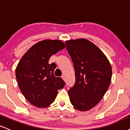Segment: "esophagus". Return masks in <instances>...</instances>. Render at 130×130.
I'll list each match as a JSON object with an SVG mask.
<instances>
[{
  "label": "esophagus",
  "mask_w": 130,
  "mask_h": 130,
  "mask_svg": "<svg viewBox=\"0 0 130 130\" xmlns=\"http://www.w3.org/2000/svg\"><path fill=\"white\" fill-rule=\"evenodd\" d=\"M62 78L64 81H65V76H64V75H63V76H62Z\"/></svg>",
  "instance_id": "esophagus-1"
}]
</instances>
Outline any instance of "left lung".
<instances>
[{"mask_svg":"<svg viewBox=\"0 0 130 130\" xmlns=\"http://www.w3.org/2000/svg\"><path fill=\"white\" fill-rule=\"evenodd\" d=\"M65 45L76 76L74 86L68 91L70 102L76 110L88 111L101 101L110 87L111 66L102 50L86 39L67 40Z\"/></svg>","mask_w":130,"mask_h":130,"instance_id":"obj_1","label":"left lung"}]
</instances>
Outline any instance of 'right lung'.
I'll use <instances>...</instances> for the list:
<instances>
[{"mask_svg": "<svg viewBox=\"0 0 130 130\" xmlns=\"http://www.w3.org/2000/svg\"><path fill=\"white\" fill-rule=\"evenodd\" d=\"M65 48L60 40H43L32 46L20 59L15 68L19 89L32 105L47 108L55 100L57 90L65 82L54 76L56 65L49 63L53 54Z\"/></svg>", "mask_w": 130, "mask_h": 130, "instance_id": "1", "label": "right lung"}]
</instances>
